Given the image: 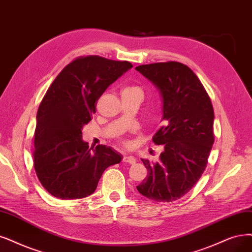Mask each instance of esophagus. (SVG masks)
Listing matches in <instances>:
<instances>
[{"instance_id": "1", "label": "esophagus", "mask_w": 252, "mask_h": 252, "mask_svg": "<svg viewBox=\"0 0 252 252\" xmlns=\"http://www.w3.org/2000/svg\"><path fill=\"white\" fill-rule=\"evenodd\" d=\"M124 162L128 163V164H135L136 163V159H135V157H133V156L126 155L124 157Z\"/></svg>"}]
</instances>
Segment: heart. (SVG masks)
<instances>
[{
    "label": "heart",
    "mask_w": 252,
    "mask_h": 252,
    "mask_svg": "<svg viewBox=\"0 0 252 252\" xmlns=\"http://www.w3.org/2000/svg\"><path fill=\"white\" fill-rule=\"evenodd\" d=\"M135 91H141L140 88L138 87H135V86H129V87H126L123 90V92H135ZM126 145H128V142H125Z\"/></svg>",
    "instance_id": "b5f03b06"
}]
</instances>
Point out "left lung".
Returning a JSON list of instances; mask_svg holds the SVG:
<instances>
[{"instance_id": "8db88e82", "label": "left lung", "mask_w": 252, "mask_h": 252, "mask_svg": "<svg viewBox=\"0 0 252 252\" xmlns=\"http://www.w3.org/2000/svg\"><path fill=\"white\" fill-rule=\"evenodd\" d=\"M136 70L159 89L165 121L153 137L156 144L163 145L160 159H141L147 176L137 190L156 201L178 200L207 167L214 143L212 101L196 74L183 63L139 65Z\"/></svg>"}]
</instances>
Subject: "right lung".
Here are the masks:
<instances>
[{
	"label": "right lung",
	"mask_w": 252,
	"mask_h": 252,
	"mask_svg": "<svg viewBox=\"0 0 252 252\" xmlns=\"http://www.w3.org/2000/svg\"><path fill=\"white\" fill-rule=\"evenodd\" d=\"M132 67L127 61L80 57L62 69L46 91L37 111L33 157L37 178L53 196H89L108 167L123 160L110 146L89 147L82 128L95 113L102 93Z\"/></svg>",
	"instance_id": "obj_1"
}]
</instances>
